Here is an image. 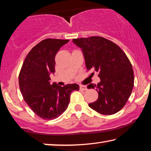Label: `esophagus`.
<instances>
[{
	"mask_svg": "<svg viewBox=\"0 0 151 151\" xmlns=\"http://www.w3.org/2000/svg\"><path fill=\"white\" fill-rule=\"evenodd\" d=\"M80 91H86L87 88H86V86H84V85H80Z\"/></svg>",
	"mask_w": 151,
	"mask_h": 151,
	"instance_id": "34e87169",
	"label": "esophagus"
}]
</instances>
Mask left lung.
<instances>
[{"mask_svg": "<svg viewBox=\"0 0 151 151\" xmlns=\"http://www.w3.org/2000/svg\"><path fill=\"white\" fill-rule=\"evenodd\" d=\"M82 48L87 71L98 73L101 82L90 84L88 88H96L99 97L88 104L90 108L104 115L116 113L129 98L134 84L132 65L123 50L112 41L98 36L73 39Z\"/></svg>", "mask_w": 151, "mask_h": 151, "instance_id": "1", "label": "left lung"}]
</instances>
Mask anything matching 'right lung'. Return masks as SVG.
Wrapping results in <instances>:
<instances>
[{"mask_svg":"<svg viewBox=\"0 0 151 151\" xmlns=\"http://www.w3.org/2000/svg\"><path fill=\"white\" fill-rule=\"evenodd\" d=\"M68 39H45L28 52L19 73V86L25 102L39 117L52 120L66 110L71 93L79 91L76 84L63 87L49 82L55 72V56Z\"/></svg>","mask_w":151,"mask_h":151,"instance_id":"right-lung-1","label":"right lung"}]
</instances>
